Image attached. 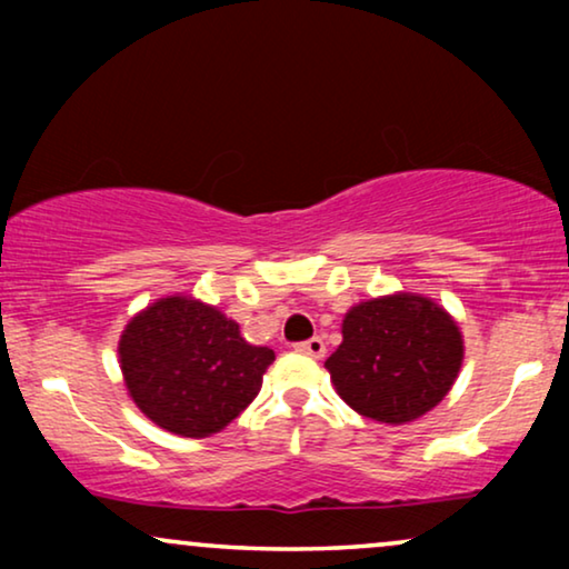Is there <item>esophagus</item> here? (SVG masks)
Listing matches in <instances>:
<instances>
[{"mask_svg":"<svg viewBox=\"0 0 569 569\" xmlns=\"http://www.w3.org/2000/svg\"><path fill=\"white\" fill-rule=\"evenodd\" d=\"M295 349H298L300 355H308V357H316V360H321V357L326 355V341L321 337H313L308 341H300Z\"/></svg>","mask_w":569,"mask_h":569,"instance_id":"34e87169","label":"esophagus"}]
</instances>
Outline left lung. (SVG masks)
Segmentation results:
<instances>
[{"label": "left lung", "mask_w": 569, "mask_h": 569, "mask_svg": "<svg viewBox=\"0 0 569 569\" xmlns=\"http://www.w3.org/2000/svg\"><path fill=\"white\" fill-rule=\"evenodd\" d=\"M461 362L456 318L425 295L393 292L347 310L326 370L357 415L407 425L446 399Z\"/></svg>", "instance_id": "left-lung-1"}]
</instances>
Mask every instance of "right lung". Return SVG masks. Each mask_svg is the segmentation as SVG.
Listing matches in <instances>:
<instances>
[{
	"label": "right lung",
	"instance_id": "obj_1",
	"mask_svg": "<svg viewBox=\"0 0 569 569\" xmlns=\"http://www.w3.org/2000/svg\"><path fill=\"white\" fill-rule=\"evenodd\" d=\"M274 349L191 295H166L131 318L119 339L123 383L139 411L181 438L220 432L261 391Z\"/></svg>",
	"mask_w": 569,
	"mask_h": 569
}]
</instances>
